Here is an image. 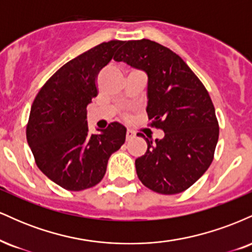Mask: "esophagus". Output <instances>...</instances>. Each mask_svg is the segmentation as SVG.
Masks as SVG:
<instances>
[{"instance_id":"1","label":"esophagus","mask_w":252,"mask_h":252,"mask_svg":"<svg viewBox=\"0 0 252 252\" xmlns=\"http://www.w3.org/2000/svg\"><path fill=\"white\" fill-rule=\"evenodd\" d=\"M134 137H135V132L132 131V130H130V129L126 130V141L132 140Z\"/></svg>"}]
</instances>
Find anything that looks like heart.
Segmentation results:
<instances>
[{
    "instance_id": "1",
    "label": "heart",
    "mask_w": 252,
    "mask_h": 252,
    "mask_svg": "<svg viewBox=\"0 0 252 252\" xmlns=\"http://www.w3.org/2000/svg\"><path fill=\"white\" fill-rule=\"evenodd\" d=\"M124 117H128V114H124Z\"/></svg>"
}]
</instances>
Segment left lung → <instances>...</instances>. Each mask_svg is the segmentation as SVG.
Returning a JSON list of instances; mask_svg holds the SVG:
<instances>
[{
  "label": "left lung",
  "mask_w": 252,
  "mask_h": 252,
  "mask_svg": "<svg viewBox=\"0 0 252 252\" xmlns=\"http://www.w3.org/2000/svg\"><path fill=\"white\" fill-rule=\"evenodd\" d=\"M114 59L147 72L150 126L164 131L155 142L137 134L148 144L135 161L138 179L160 194L184 192L215 158L219 124L209 92L178 54L152 40L124 41Z\"/></svg>",
  "instance_id": "1"
}]
</instances>
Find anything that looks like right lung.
<instances>
[{
  "label": "right lung",
  "instance_id": "right-lung-1",
  "mask_svg": "<svg viewBox=\"0 0 252 252\" xmlns=\"http://www.w3.org/2000/svg\"><path fill=\"white\" fill-rule=\"evenodd\" d=\"M123 42H102L66 63L32 104L26 136L34 160L43 174L67 190L96 186L110 156L126 142V130L120 123L90 134L86 121V106L98 94V73Z\"/></svg>",
  "mask_w": 252,
  "mask_h": 252
}]
</instances>
